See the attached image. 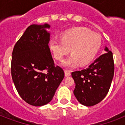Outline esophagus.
I'll return each mask as SVG.
<instances>
[{
    "label": "esophagus",
    "mask_w": 125,
    "mask_h": 125,
    "mask_svg": "<svg viewBox=\"0 0 125 125\" xmlns=\"http://www.w3.org/2000/svg\"><path fill=\"white\" fill-rule=\"evenodd\" d=\"M65 72V76L67 77V76H69L71 75V71H70L67 70V69H64Z\"/></svg>",
    "instance_id": "obj_1"
}]
</instances>
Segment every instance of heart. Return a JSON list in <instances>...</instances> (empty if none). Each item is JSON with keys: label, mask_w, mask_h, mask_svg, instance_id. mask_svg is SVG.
I'll use <instances>...</instances> for the list:
<instances>
[{"label": "heart", "mask_w": 125, "mask_h": 125, "mask_svg": "<svg viewBox=\"0 0 125 125\" xmlns=\"http://www.w3.org/2000/svg\"><path fill=\"white\" fill-rule=\"evenodd\" d=\"M102 39L99 34L82 27L72 28L62 34V40L52 38L49 47L56 60L62 61L69 52L73 54L63 65L67 67H75L80 63L82 65L88 64L101 49Z\"/></svg>", "instance_id": "b5f03b06"}]
</instances>
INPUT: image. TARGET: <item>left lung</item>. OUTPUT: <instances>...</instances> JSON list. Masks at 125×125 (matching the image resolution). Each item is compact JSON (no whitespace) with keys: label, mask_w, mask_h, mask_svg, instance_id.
Segmentation results:
<instances>
[{"label":"left lung","mask_w":125,"mask_h":125,"mask_svg":"<svg viewBox=\"0 0 125 125\" xmlns=\"http://www.w3.org/2000/svg\"><path fill=\"white\" fill-rule=\"evenodd\" d=\"M106 52L97 58L87 68L71 73L76 84L73 93L80 104L92 106L99 103L108 92L114 74L113 54Z\"/></svg>","instance_id":"1"}]
</instances>
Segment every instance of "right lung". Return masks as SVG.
<instances>
[{"mask_svg": "<svg viewBox=\"0 0 125 125\" xmlns=\"http://www.w3.org/2000/svg\"><path fill=\"white\" fill-rule=\"evenodd\" d=\"M50 25L32 24L17 42L12 52L11 72L17 91L26 103L41 106L51 102L64 78L55 66L49 47Z\"/></svg>", "mask_w": 125, "mask_h": 125, "instance_id": "add662e5", "label": "right lung"}]
</instances>
